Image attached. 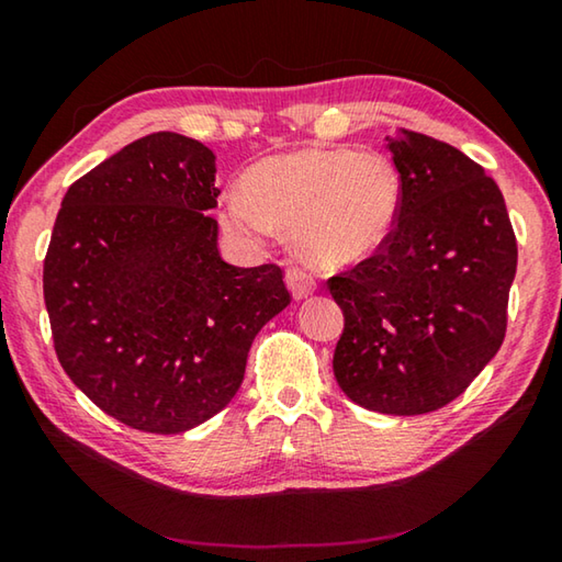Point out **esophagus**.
Instances as JSON below:
<instances>
[{
    "instance_id": "obj_1",
    "label": "esophagus",
    "mask_w": 562,
    "mask_h": 562,
    "mask_svg": "<svg viewBox=\"0 0 562 562\" xmlns=\"http://www.w3.org/2000/svg\"><path fill=\"white\" fill-rule=\"evenodd\" d=\"M284 284H288V290L294 300H304L315 292V280H312L307 272H302L300 268H290L284 272Z\"/></svg>"
}]
</instances>
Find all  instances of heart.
<instances>
[{"label":"heart","instance_id":"b5f03b06","mask_svg":"<svg viewBox=\"0 0 562 562\" xmlns=\"http://www.w3.org/2000/svg\"><path fill=\"white\" fill-rule=\"evenodd\" d=\"M402 178L392 160L347 148H304L260 160L223 201V223L245 240L274 227L312 268L347 270L372 258L392 235Z\"/></svg>","mask_w":562,"mask_h":562}]
</instances>
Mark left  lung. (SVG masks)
<instances>
[{
    "instance_id": "1",
    "label": "left lung",
    "mask_w": 562,
    "mask_h": 562,
    "mask_svg": "<svg viewBox=\"0 0 562 562\" xmlns=\"http://www.w3.org/2000/svg\"><path fill=\"white\" fill-rule=\"evenodd\" d=\"M402 207L382 252L329 280L345 312L335 379L376 414L453 402L498 355L518 247L496 180L459 148L396 131Z\"/></svg>"
}]
</instances>
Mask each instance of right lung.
I'll use <instances>...</instances> for the list:
<instances>
[{
    "label": "right lung",
    "mask_w": 562,
    "mask_h": 562,
    "mask_svg": "<svg viewBox=\"0 0 562 562\" xmlns=\"http://www.w3.org/2000/svg\"><path fill=\"white\" fill-rule=\"evenodd\" d=\"M215 154L158 131L64 195L44 302L64 372L131 429L183 434L233 402L258 331L290 304L278 265L217 250Z\"/></svg>",
    "instance_id": "add662e5"
}]
</instances>
